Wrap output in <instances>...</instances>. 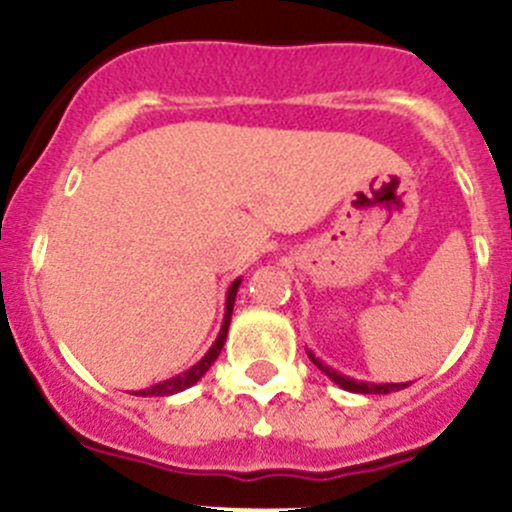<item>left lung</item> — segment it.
Returning a JSON list of instances; mask_svg holds the SVG:
<instances>
[{
    "label": "left lung",
    "mask_w": 512,
    "mask_h": 512,
    "mask_svg": "<svg viewBox=\"0 0 512 512\" xmlns=\"http://www.w3.org/2000/svg\"><path fill=\"white\" fill-rule=\"evenodd\" d=\"M307 356L312 359V364L317 366L322 374H327L334 384L342 386L344 391H352V394H391V391H401L411 384V381H404V384H371V381H359V379H354V376L339 374L337 369H332V366L324 364L319 356H314L312 349H307Z\"/></svg>",
    "instance_id": "8db88e82"
}]
</instances>
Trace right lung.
Here are the masks:
<instances>
[{"label":"right lung","instance_id":"right-lung-1","mask_svg":"<svg viewBox=\"0 0 512 512\" xmlns=\"http://www.w3.org/2000/svg\"><path fill=\"white\" fill-rule=\"evenodd\" d=\"M240 282H242V277H237V280L232 282L230 287H227V294H225V317H223V324H220V332H218V337H215L213 347H210L208 352H205L203 359H200L198 364H193V366H190L188 371H183V374L173 376V379H165V381H160V384L151 386V389H143V391H138L136 396H173V394H180V391L190 389V386H193V384H198V381L203 379V374H205V371H208L210 366H213V361L218 359L220 352H223V347H225L227 327H230V319H232V307H235V297H237V289H240Z\"/></svg>","mask_w":512,"mask_h":512}]
</instances>
